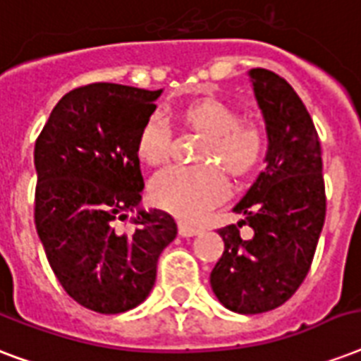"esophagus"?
I'll return each instance as SVG.
<instances>
[{
  "label": "esophagus",
  "instance_id": "34e87169",
  "mask_svg": "<svg viewBox=\"0 0 361 361\" xmlns=\"http://www.w3.org/2000/svg\"><path fill=\"white\" fill-rule=\"evenodd\" d=\"M178 231H180V236L183 238H191V236H197L200 228L198 226H192V225H187V223H178Z\"/></svg>",
  "mask_w": 361,
  "mask_h": 361
}]
</instances>
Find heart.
<instances>
[{"label":"heart","instance_id":"1","mask_svg":"<svg viewBox=\"0 0 361 361\" xmlns=\"http://www.w3.org/2000/svg\"><path fill=\"white\" fill-rule=\"evenodd\" d=\"M181 121L206 133L198 157L214 161L228 174L245 176L258 166L266 152V130L252 120L238 118L236 110L219 99H198L180 112ZM172 130L159 112L142 123L136 152L149 166L163 164L170 155ZM152 198L157 206L181 219H198L215 204L225 200L228 187L215 164L170 166L152 181Z\"/></svg>","mask_w":361,"mask_h":361}]
</instances>
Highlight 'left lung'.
I'll return each instance as SVG.
<instances>
[{
  "label": "left lung",
  "mask_w": 361,
  "mask_h": 361,
  "mask_svg": "<svg viewBox=\"0 0 361 361\" xmlns=\"http://www.w3.org/2000/svg\"><path fill=\"white\" fill-rule=\"evenodd\" d=\"M268 133L266 169L234 206L245 217L219 228L225 251L209 283L226 309L258 314L279 307L305 279L326 217L322 152L305 104L285 78L249 71ZM253 228L241 240L239 228Z\"/></svg>",
  "instance_id": "1"
}]
</instances>
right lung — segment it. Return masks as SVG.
I'll list each match as a JSON object with an SVG mask.
<instances>
[{"instance_id":"obj_1","label":"right lung","mask_w":361,"mask_h":361,"mask_svg":"<svg viewBox=\"0 0 361 361\" xmlns=\"http://www.w3.org/2000/svg\"><path fill=\"white\" fill-rule=\"evenodd\" d=\"M163 90L90 84L65 93L35 142V226L50 268L75 302L118 314L152 292L157 260L178 226L138 209L144 189L136 138Z\"/></svg>"}]
</instances>
